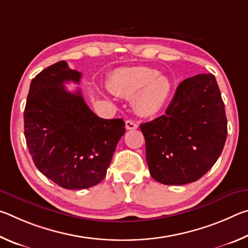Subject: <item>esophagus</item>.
Listing matches in <instances>:
<instances>
[{
	"label": "esophagus",
	"mask_w": 248,
	"mask_h": 248,
	"mask_svg": "<svg viewBox=\"0 0 248 248\" xmlns=\"http://www.w3.org/2000/svg\"><path fill=\"white\" fill-rule=\"evenodd\" d=\"M138 127H139V124H138L137 123H134V121H132V120L125 121V129L127 130H134Z\"/></svg>",
	"instance_id": "obj_1"
}]
</instances>
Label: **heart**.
<instances>
[{
  "label": "heart",
  "instance_id": "heart-1",
  "mask_svg": "<svg viewBox=\"0 0 248 248\" xmlns=\"http://www.w3.org/2000/svg\"><path fill=\"white\" fill-rule=\"evenodd\" d=\"M112 94L124 98L133 97V107L138 114L153 116L162 110L170 94V82L165 75L149 66H131L118 69L108 79Z\"/></svg>",
  "mask_w": 248,
  "mask_h": 248
}]
</instances>
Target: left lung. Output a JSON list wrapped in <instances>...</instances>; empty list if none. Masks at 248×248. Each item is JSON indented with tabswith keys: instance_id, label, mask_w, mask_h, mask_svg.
Segmentation results:
<instances>
[{
	"instance_id": "1",
	"label": "left lung",
	"mask_w": 248,
	"mask_h": 248,
	"mask_svg": "<svg viewBox=\"0 0 248 248\" xmlns=\"http://www.w3.org/2000/svg\"><path fill=\"white\" fill-rule=\"evenodd\" d=\"M150 174L164 185L196 182L215 165L228 136L224 103L215 75L179 84L165 115L141 124Z\"/></svg>"
}]
</instances>
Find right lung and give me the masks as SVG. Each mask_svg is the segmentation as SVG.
<instances>
[{
    "label": "right lung",
    "instance_id": "right-lung-1",
    "mask_svg": "<svg viewBox=\"0 0 248 248\" xmlns=\"http://www.w3.org/2000/svg\"><path fill=\"white\" fill-rule=\"evenodd\" d=\"M82 74L57 62L32 78L24 111V133L37 169L65 189H85L99 184L125 132L123 119H103L84 100Z\"/></svg>",
    "mask_w": 248,
    "mask_h": 248
}]
</instances>
